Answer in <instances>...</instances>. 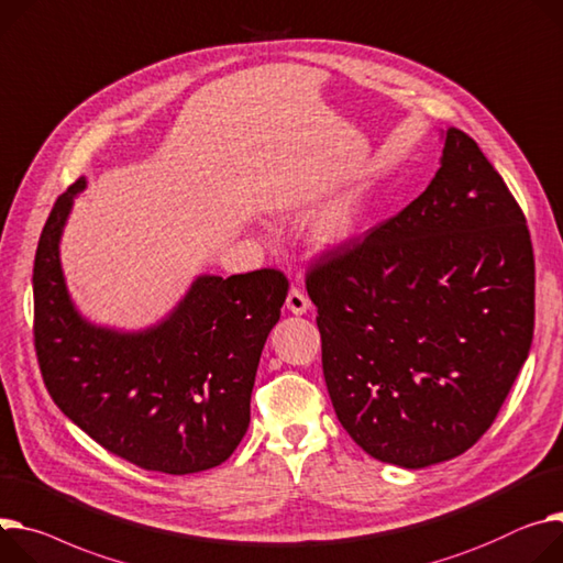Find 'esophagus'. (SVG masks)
<instances>
[{
	"label": "esophagus",
	"mask_w": 563,
	"mask_h": 563,
	"mask_svg": "<svg viewBox=\"0 0 563 563\" xmlns=\"http://www.w3.org/2000/svg\"><path fill=\"white\" fill-rule=\"evenodd\" d=\"M286 309L290 313H295V316H305L311 309V301H309V297L305 292L292 286L288 290V297H286Z\"/></svg>",
	"instance_id": "obj_1"
}]
</instances>
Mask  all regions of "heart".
Wrapping results in <instances>:
<instances>
[{
  "label": "heart",
  "mask_w": 563,
  "mask_h": 563,
  "mask_svg": "<svg viewBox=\"0 0 563 563\" xmlns=\"http://www.w3.org/2000/svg\"><path fill=\"white\" fill-rule=\"evenodd\" d=\"M367 211V198L361 189L338 196L320 216L318 239L331 250L347 247L361 234Z\"/></svg>",
  "instance_id": "obj_1"
}]
</instances>
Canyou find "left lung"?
<instances>
[{"label":"left lung","mask_w":563,"mask_h":563,"mask_svg":"<svg viewBox=\"0 0 563 563\" xmlns=\"http://www.w3.org/2000/svg\"><path fill=\"white\" fill-rule=\"evenodd\" d=\"M442 140L426 191L307 275L338 421L404 468L457 457L485 435L534 333L526 216L466 133Z\"/></svg>","instance_id":"obj_1"}]
</instances>
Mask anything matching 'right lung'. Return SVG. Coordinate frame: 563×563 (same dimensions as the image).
I'll use <instances>...</instances> for the list:
<instances>
[{
    "instance_id": "right-lung-1",
    "label": "right lung",
    "mask_w": 563,
    "mask_h": 563,
    "mask_svg": "<svg viewBox=\"0 0 563 563\" xmlns=\"http://www.w3.org/2000/svg\"><path fill=\"white\" fill-rule=\"evenodd\" d=\"M78 178L58 196L33 264V335L54 404L110 453L187 475L223 464L250 423L264 344L288 282L279 271L198 275L157 324L119 331L85 320L67 290L60 239Z\"/></svg>"
}]
</instances>
